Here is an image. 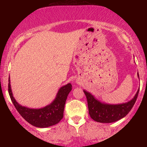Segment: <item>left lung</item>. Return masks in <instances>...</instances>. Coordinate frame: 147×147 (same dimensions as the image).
Segmentation results:
<instances>
[{
  "label": "left lung",
  "mask_w": 147,
  "mask_h": 147,
  "mask_svg": "<svg viewBox=\"0 0 147 147\" xmlns=\"http://www.w3.org/2000/svg\"><path fill=\"white\" fill-rule=\"evenodd\" d=\"M138 76L139 77L138 72ZM139 89L131 101L119 104L102 103L90 92L84 90L86 96L88 113L90 117L96 122L101 123H112L119 120L125 117L133 108L138 98Z\"/></svg>",
  "instance_id": "1"
}]
</instances>
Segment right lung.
I'll use <instances>...</instances> for the list:
<instances>
[{
  "label": "right lung",
  "mask_w": 147,
  "mask_h": 147,
  "mask_svg": "<svg viewBox=\"0 0 147 147\" xmlns=\"http://www.w3.org/2000/svg\"><path fill=\"white\" fill-rule=\"evenodd\" d=\"M71 90V84L63 86L58 91L56 98L51 104L42 109H34L20 105L13 97L9 78L8 84L9 95L16 110L27 122L38 128L49 127L57 124L61 120L67 97Z\"/></svg>",
  "instance_id": "right-lung-1"
}]
</instances>
